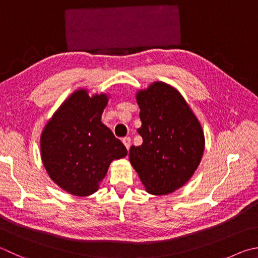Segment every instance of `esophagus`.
I'll return each mask as SVG.
<instances>
[{"label": "esophagus", "mask_w": 258, "mask_h": 258, "mask_svg": "<svg viewBox=\"0 0 258 258\" xmlns=\"http://www.w3.org/2000/svg\"><path fill=\"white\" fill-rule=\"evenodd\" d=\"M123 143H124V145L126 147V149H130V147H131V138H124L123 139Z\"/></svg>", "instance_id": "1"}]
</instances>
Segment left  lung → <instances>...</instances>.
<instances>
[{
    "instance_id": "8db88e82",
    "label": "left lung",
    "mask_w": 258,
    "mask_h": 258,
    "mask_svg": "<svg viewBox=\"0 0 258 258\" xmlns=\"http://www.w3.org/2000/svg\"><path fill=\"white\" fill-rule=\"evenodd\" d=\"M143 139L130 149V161L148 193L170 194L185 185L202 159L204 133L175 88L154 82L137 95Z\"/></svg>"
}]
</instances>
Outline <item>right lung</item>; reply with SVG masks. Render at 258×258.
Wrapping results in <instances>:
<instances>
[{"label":"right lung","mask_w":258,"mask_h":258,"mask_svg":"<svg viewBox=\"0 0 258 258\" xmlns=\"http://www.w3.org/2000/svg\"><path fill=\"white\" fill-rule=\"evenodd\" d=\"M107 102L105 93L90 97L80 89L63 102L41 133L45 169L70 194L95 193L110 162L127 154L120 140L101 123Z\"/></svg>","instance_id":"add662e5"}]
</instances>
